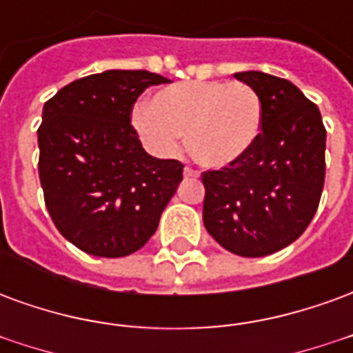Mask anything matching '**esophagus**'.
<instances>
[{
  "label": "esophagus",
  "mask_w": 353,
  "mask_h": 353,
  "mask_svg": "<svg viewBox=\"0 0 353 353\" xmlns=\"http://www.w3.org/2000/svg\"><path fill=\"white\" fill-rule=\"evenodd\" d=\"M183 176H185V177H196V176H199V174H196L194 170L185 168V170H183Z\"/></svg>",
  "instance_id": "obj_1"
}]
</instances>
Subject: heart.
I'll return each instance as SVG.
<instances>
[{
	"mask_svg": "<svg viewBox=\"0 0 353 353\" xmlns=\"http://www.w3.org/2000/svg\"><path fill=\"white\" fill-rule=\"evenodd\" d=\"M132 126L149 151L174 157L187 147L200 166L223 170L244 161L263 130V103L250 85L187 81L161 88L132 111Z\"/></svg>",
	"mask_w": 353,
	"mask_h": 353,
	"instance_id": "b5f03b06",
	"label": "heart"
}]
</instances>
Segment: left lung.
I'll use <instances>...</instances> for the list:
<instances>
[{
    "mask_svg": "<svg viewBox=\"0 0 353 353\" xmlns=\"http://www.w3.org/2000/svg\"><path fill=\"white\" fill-rule=\"evenodd\" d=\"M259 94L263 130L244 161L204 172V227L240 257H265L295 242L318 210L325 179V126L288 79L234 73Z\"/></svg>",
    "mask_w": 353,
    "mask_h": 353,
    "instance_id": "8db88e82",
    "label": "left lung"
}]
</instances>
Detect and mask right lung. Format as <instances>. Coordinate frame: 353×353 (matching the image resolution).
Returning <instances> with one entry per match:
<instances>
[{
	"instance_id": "obj_1",
	"label": "right lung",
	"mask_w": 353,
	"mask_h": 353,
	"mask_svg": "<svg viewBox=\"0 0 353 353\" xmlns=\"http://www.w3.org/2000/svg\"><path fill=\"white\" fill-rule=\"evenodd\" d=\"M159 73L109 70L60 88L43 105L39 179L60 234L96 257L147 244L183 179V164L154 159L132 128L134 101Z\"/></svg>"
}]
</instances>
